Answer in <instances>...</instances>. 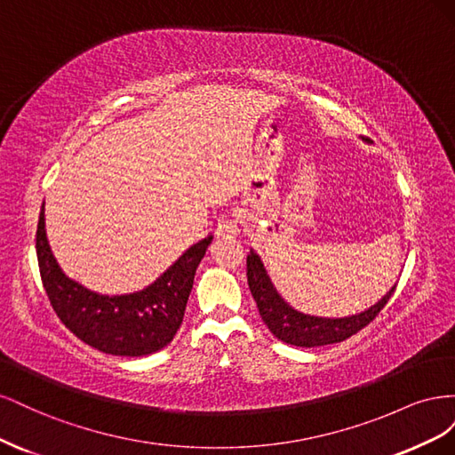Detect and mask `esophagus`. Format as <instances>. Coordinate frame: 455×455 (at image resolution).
Instances as JSON below:
<instances>
[{"mask_svg": "<svg viewBox=\"0 0 455 455\" xmlns=\"http://www.w3.org/2000/svg\"><path fill=\"white\" fill-rule=\"evenodd\" d=\"M239 233V222L237 218L233 214L222 216L218 220V226H216V235L220 237H231V235H237Z\"/></svg>", "mask_w": 455, "mask_h": 455, "instance_id": "34e87169", "label": "esophagus"}]
</instances>
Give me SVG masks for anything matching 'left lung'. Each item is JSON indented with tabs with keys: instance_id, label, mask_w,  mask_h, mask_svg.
<instances>
[{
	"instance_id": "left-lung-1",
	"label": "left lung",
	"mask_w": 455,
	"mask_h": 455,
	"mask_svg": "<svg viewBox=\"0 0 455 455\" xmlns=\"http://www.w3.org/2000/svg\"><path fill=\"white\" fill-rule=\"evenodd\" d=\"M246 279H249L261 321L267 324L275 338L296 347L330 346V343H339L351 338L376 319L396 288L395 284L376 306H371L364 313L343 316V319H323V316L304 315L288 306L275 291L264 264L254 251L246 256Z\"/></svg>"
}]
</instances>
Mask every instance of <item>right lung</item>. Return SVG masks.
Wrapping results in <instances>:
<instances>
[{
    "instance_id": "obj_1",
    "label": "right lung",
    "mask_w": 455,
    "mask_h": 455,
    "mask_svg": "<svg viewBox=\"0 0 455 455\" xmlns=\"http://www.w3.org/2000/svg\"><path fill=\"white\" fill-rule=\"evenodd\" d=\"M212 235L201 239L178 258L148 288L125 296L96 294L68 279L54 259L41 206L36 251L41 283L66 328L87 346L108 355L142 356L169 346L180 328L196 271Z\"/></svg>"
}]
</instances>
